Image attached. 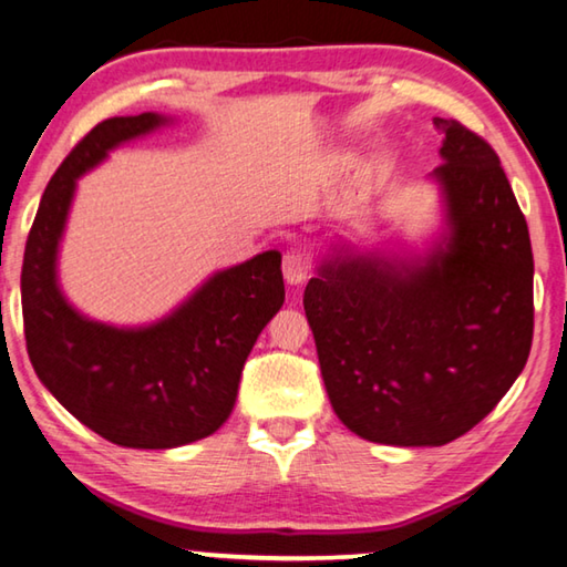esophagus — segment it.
<instances>
[{"label": "esophagus", "instance_id": "34e87169", "mask_svg": "<svg viewBox=\"0 0 567 567\" xmlns=\"http://www.w3.org/2000/svg\"><path fill=\"white\" fill-rule=\"evenodd\" d=\"M310 257L302 249H287L285 252V260H282V272H285V280L290 285H302L307 277H310Z\"/></svg>", "mask_w": 567, "mask_h": 567}]
</instances>
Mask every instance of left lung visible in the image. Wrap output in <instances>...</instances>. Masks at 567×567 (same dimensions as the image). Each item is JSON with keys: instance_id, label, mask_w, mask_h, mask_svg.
I'll return each mask as SVG.
<instances>
[{"instance_id": "obj_1", "label": "left lung", "mask_w": 567, "mask_h": 567, "mask_svg": "<svg viewBox=\"0 0 567 567\" xmlns=\"http://www.w3.org/2000/svg\"><path fill=\"white\" fill-rule=\"evenodd\" d=\"M440 223L415 249L332 237L305 287L334 415L370 443L437 447L491 412L533 342V249L501 159L455 120H433Z\"/></svg>"}]
</instances>
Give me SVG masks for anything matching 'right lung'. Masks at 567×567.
<instances>
[{"mask_svg": "<svg viewBox=\"0 0 567 567\" xmlns=\"http://www.w3.org/2000/svg\"><path fill=\"white\" fill-rule=\"evenodd\" d=\"M167 124L172 117L157 112L100 122L47 185L22 265L24 338L37 378L82 425L137 450L179 447L223 427L247 354L285 302L277 249L213 272L150 324L92 320L64 297L56 265L76 179L112 150Z\"/></svg>", "mask_w": 567, "mask_h": 567, "instance_id": "1", "label": "right lung"}]
</instances>
